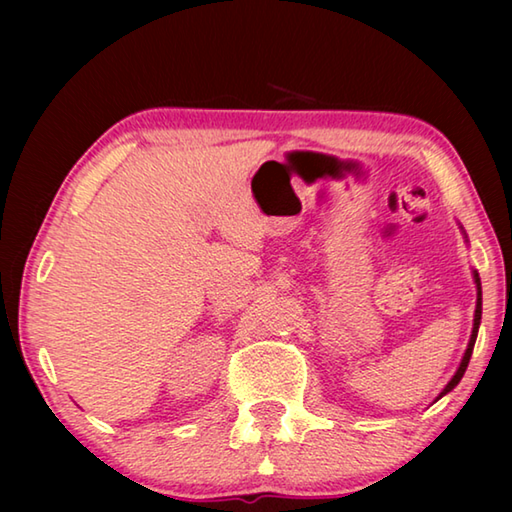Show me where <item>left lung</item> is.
Segmentation results:
<instances>
[{"label":"left lung","mask_w":512,"mask_h":512,"mask_svg":"<svg viewBox=\"0 0 512 512\" xmlns=\"http://www.w3.org/2000/svg\"><path fill=\"white\" fill-rule=\"evenodd\" d=\"M464 237H466V233H464ZM466 242H469V239H466ZM473 281H475V288H477V301H475V317H473L471 339H469V345H466V352H464V356H462L460 367L455 369L453 378L449 380L447 387H444V389L440 391L436 400H440L442 396H447L451 389H455V385L460 383L464 372H466V367H469V361H471V354H473V347H475V339H477V330H480V323H482V281H480V275H477V270H473Z\"/></svg>","instance_id":"left-lung-1"}]
</instances>
